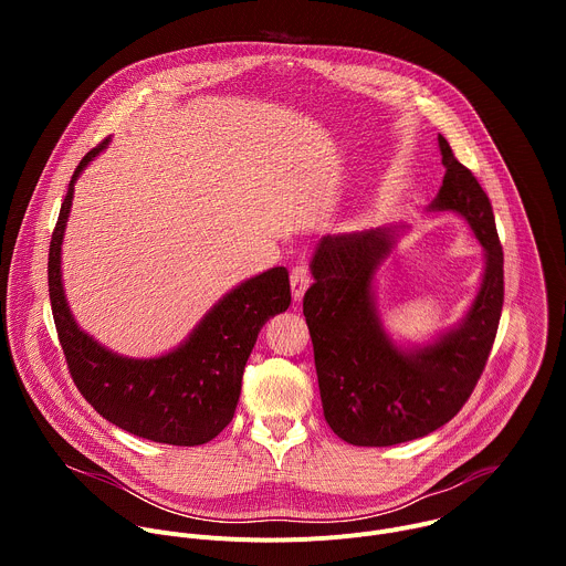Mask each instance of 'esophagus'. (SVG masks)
Here are the masks:
<instances>
[{
	"label": "esophagus",
	"instance_id": "34e87169",
	"mask_svg": "<svg viewBox=\"0 0 566 566\" xmlns=\"http://www.w3.org/2000/svg\"><path fill=\"white\" fill-rule=\"evenodd\" d=\"M311 284V273H308V266L306 264H297L293 271H291V291H293V300H302L304 291L308 289Z\"/></svg>",
	"mask_w": 566,
	"mask_h": 566
}]
</instances>
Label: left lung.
Wrapping results in <instances>:
<instances>
[{
  "instance_id": "left-lung-1",
  "label": "left lung",
  "mask_w": 566,
  "mask_h": 566,
  "mask_svg": "<svg viewBox=\"0 0 566 566\" xmlns=\"http://www.w3.org/2000/svg\"><path fill=\"white\" fill-rule=\"evenodd\" d=\"M443 186L428 206L461 214L486 255L479 291L457 327L426 345L400 347L385 332L374 277L402 223L327 234L311 258L304 317L313 343L322 410L352 446H396L446 426L470 398L493 349L504 304V253L493 206L439 136Z\"/></svg>"
}]
</instances>
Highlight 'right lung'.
I'll list each match as a JSON object with an SVG mask.
<instances>
[{
	"instance_id": "right-lung-1",
	"label": "right lung",
	"mask_w": 566,
	"mask_h": 566,
	"mask_svg": "<svg viewBox=\"0 0 566 566\" xmlns=\"http://www.w3.org/2000/svg\"><path fill=\"white\" fill-rule=\"evenodd\" d=\"M107 145L109 138L80 160L51 237L49 297L57 338L75 387L109 423L156 443L201 446L232 421L258 334L291 304L289 271L275 266L234 286L164 356L127 358L103 347L73 319L60 264L73 186Z\"/></svg>"
}]
</instances>
